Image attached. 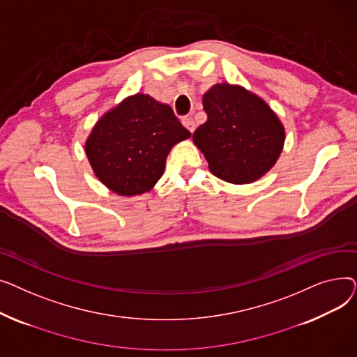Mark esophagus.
<instances>
[{"instance_id":"obj_1","label":"esophagus","mask_w":357,"mask_h":357,"mask_svg":"<svg viewBox=\"0 0 357 357\" xmlns=\"http://www.w3.org/2000/svg\"><path fill=\"white\" fill-rule=\"evenodd\" d=\"M182 124L186 127V128H188L190 131H191V133H194V131H195V121H194V119L192 117H183L182 119Z\"/></svg>"}]
</instances>
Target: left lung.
<instances>
[{
    "label": "left lung",
    "mask_w": 357,
    "mask_h": 357,
    "mask_svg": "<svg viewBox=\"0 0 357 357\" xmlns=\"http://www.w3.org/2000/svg\"><path fill=\"white\" fill-rule=\"evenodd\" d=\"M207 121L192 136L213 175L250 183L276 163L285 128L272 108L243 86L217 84L202 97Z\"/></svg>",
    "instance_id": "1"
}]
</instances>
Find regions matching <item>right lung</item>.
Returning a JSON list of instances; mask_svg holds the SVG:
<instances>
[{"mask_svg": "<svg viewBox=\"0 0 357 357\" xmlns=\"http://www.w3.org/2000/svg\"><path fill=\"white\" fill-rule=\"evenodd\" d=\"M190 136L171 107L136 93L97 121L85 152L93 174L108 190L133 197L153 188L171 149Z\"/></svg>", "mask_w": 357, "mask_h": 357, "instance_id": "obj_1", "label": "right lung"}]
</instances>
